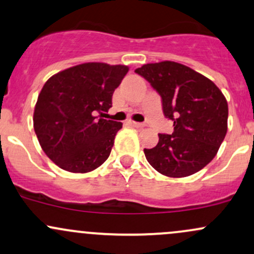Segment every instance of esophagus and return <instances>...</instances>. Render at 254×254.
Returning a JSON list of instances; mask_svg holds the SVG:
<instances>
[{
	"label": "esophagus",
	"mask_w": 254,
	"mask_h": 254,
	"mask_svg": "<svg viewBox=\"0 0 254 254\" xmlns=\"http://www.w3.org/2000/svg\"><path fill=\"white\" fill-rule=\"evenodd\" d=\"M127 123H129V124L133 127H144V124H142V123H137V122H133V121H129Z\"/></svg>",
	"instance_id": "34e87169"
}]
</instances>
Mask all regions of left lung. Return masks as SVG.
Listing matches in <instances>:
<instances>
[{
    "mask_svg": "<svg viewBox=\"0 0 254 254\" xmlns=\"http://www.w3.org/2000/svg\"><path fill=\"white\" fill-rule=\"evenodd\" d=\"M158 91L174 132L159 133L155 147L144 148L148 163L168 177H187L216 157L228 130V102L212 80L175 61L135 69Z\"/></svg>",
    "mask_w": 254,
    "mask_h": 254,
    "instance_id": "8db88e82",
    "label": "left lung"
}]
</instances>
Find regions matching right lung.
Segmentation results:
<instances>
[{"label": "right lung", "instance_id": "obj_1", "mask_svg": "<svg viewBox=\"0 0 254 254\" xmlns=\"http://www.w3.org/2000/svg\"><path fill=\"white\" fill-rule=\"evenodd\" d=\"M129 71L125 65L85 63L58 72L42 88L33 129L42 149L60 169L85 174L107 160L122 123L104 119Z\"/></svg>", "mask_w": 254, "mask_h": 254}]
</instances>
